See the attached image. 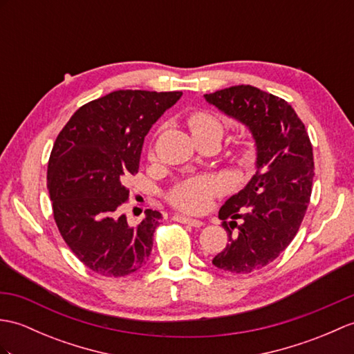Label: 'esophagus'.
<instances>
[{
  "label": "esophagus",
  "mask_w": 354,
  "mask_h": 354,
  "mask_svg": "<svg viewBox=\"0 0 354 354\" xmlns=\"http://www.w3.org/2000/svg\"><path fill=\"white\" fill-rule=\"evenodd\" d=\"M174 220H175V221H179V223L193 226V227H201V226H203V221H201V220L190 218V217H185V216H179V214L174 216Z\"/></svg>",
  "instance_id": "34e87169"
}]
</instances>
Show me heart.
I'll use <instances>...</instances> for the list:
<instances>
[{"label":"heart","instance_id":"heart-1","mask_svg":"<svg viewBox=\"0 0 354 354\" xmlns=\"http://www.w3.org/2000/svg\"><path fill=\"white\" fill-rule=\"evenodd\" d=\"M188 127L192 129L194 140L202 137H217L221 140V136H223L221 122L208 113L192 114L188 118ZM240 160L245 162L248 157L241 155ZM221 190H223V185L218 179L211 176H197L174 187V190L169 194V201L180 211L201 212L208 208L212 197L221 193Z\"/></svg>","mask_w":354,"mask_h":354}]
</instances>
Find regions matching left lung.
Here are the masks:
<instances>
[{
  "label": "left lung",
  "instance_id": "left-lung-1",
  "mask_svg": "<svg viewBox=\"0 0 354 354\" xmlns=\"http://www.w3.org/2000/svg\"><path fill=\"white\" fill-rule=\"evenodd\" d=\"M203 97L248 128L257 151V174L218 211L229 243L212 259L223 271L250 273L273 262L299 231L314 179L312 145L297 113L281 97L252 86Z\"/></svg>",
  "mask_w": 354,
  "mask_h": 354
}]
</instances>
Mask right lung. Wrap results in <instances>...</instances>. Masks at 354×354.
<instances>
[{"mask_svg":"<svg viewBox=\"0 0 354 354\" xmlns=\"http://www.w3.org/2000/svg\"><path fill=\"white\" fill-rule=\"evenodd\" d=\"M183 92L118 90L81 106L57 137L48 162V190L66 244L90 270L120 277L149 258L161 212L145 211L131 226L122 214L138 171L145 137Z\"/></svg>","mask_w":354,"mask_h":354,"instance_id":"add662e5","label":"right lung"}]
</instances>
